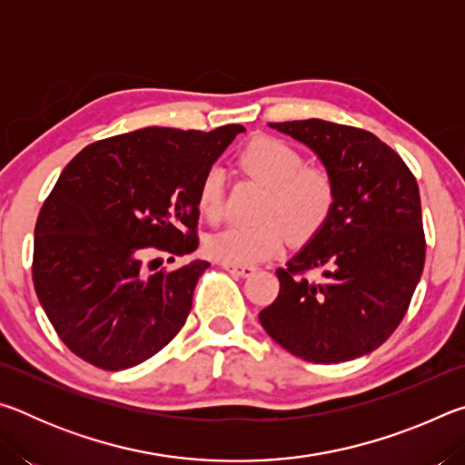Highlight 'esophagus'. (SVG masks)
<instances>
[{"label":"esophagus","mask_w":465,"mask_h":465,"mask_svg":"<svg viewBox=\"0 0 465 465\" xmlns=\"http://www.w3.org/2000/svg\"><path fill=\"white\" fill-rule=\"evenodd\" d=\"M223 269L235 274V277H250V274L256 272V266L252 264H223Z\"/></svg>","instance_id":"1"}]
</instances>
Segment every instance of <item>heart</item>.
<instances>
[{"instance_id":"b5f03b06","label":"heart","mask_w":465,"mask_h":465,"mask_svg":"<svg viewBox=\"0 0 465 465\" xmlns=\"http://www.w3.org/2000/svg\"><path fill=\"white\" fill-rule=\"evenodd\" d=\"M240 168L266 186L256 225H230L211 235L207 254L223 264H256L291 242L305 243L322 232L336 204L334 178L305 166L303 155L272 137H258L242 149ZM204 219L223 217V172L211 168L196 193Z\"/></svg>"}]
</instances>
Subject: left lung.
<instances>
[{
    "label": "left lung",
    "mask_w": 465,
    "mask_h": 465,
    "mask_svg": "<svg viewBox=\"0 0 465 465\" xmlns=\"http://www.w3.org/2000/svg\"><path fill=\"white\" fill-rule=\"evenodd\" d=\"M308 145L334 178L336 204L308 246L279 269V295L258 318L274 342L310 363L375 351L406 316L427 242L416 178L373 133L320 119L271 123ZM310 270L322 279L312 282Z\"/></svg>",
    "instance_id": "1"
}]
</instances>
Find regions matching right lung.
I'll list each match as a JSON object with an SVG mask.
<instances>
[{"label":"right lung","instance_id":"right-lung-1","mask_svg":"<svg viewBox=\"0 0 465 465\" xmlns=\"http://www.w3.org/2000/svg\"><path fill=\"white\" fill-rule=\"evenodd\" d=\"M243 131L139 129L84 147L61 172L36 219L33 281L54 332L85 363L135 367L184 326L209 262L145 274L143 254L196 250L199 184Z\"/></svg>","mask_w":465,"mask_h":465}]
</instances>
